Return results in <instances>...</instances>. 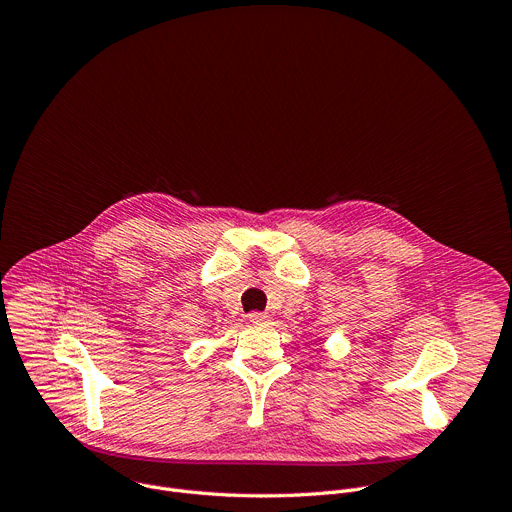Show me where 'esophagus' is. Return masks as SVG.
I'll list each match as a JSON object with an SVG mask.
<instances>
[{"label":"esophagus","mask_w":512,"mask_h":512,"mask_svg":"<svg viewBox=\"0 0 512 512\" xmlns=\"http://www.w3.org/2000/svg\"><path fill=\"white\" fill-rule=\"evenodd\" d=\"M249 321H251L253 325H269V323H271V317L265 315V313H251V315H249Z\"/></svg>","instance_id":"1"}]
</instances>
